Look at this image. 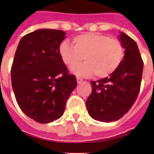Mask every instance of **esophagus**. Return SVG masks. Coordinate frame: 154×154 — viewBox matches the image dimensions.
Wrapping results in <instances>:
<instances>
[{"label":"esophagus","instance_id":"34e87169","mask_svg":"<svg viewBox=\"0 0 154 154\" xmlns=\"http://www.w3.org/2000/svg\"><path fill=\"white\" fill-rule=\"evenodd\" d=\"M77 84H81V83L83 82V79L81 78V77H77Z\"/></svg>","mask_w":154,"mask_h":154}]
</instances>
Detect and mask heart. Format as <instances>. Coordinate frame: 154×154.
I'll return each mask as SVG.
<instances>
[{
  "instance_id": "b5f03b06",
  "label": "heart",
  "mask_w": 154,
  "mask_h": 154,
  "mask_svg": "<svg viewBox=\"0 0 154 154\" xmlns=\"http://www.w3.org/2000/svg\"><path fill=\"white\" fill-rule=\"evenodd\" d=\"M73 45L63 42L59 47L60 58L65 65L73 66L81 61L86 62L72 68V72L82 77L104 78L114 72L122 63L124 48L119 40L98 32H86L72 39Z\"/></svg>"
}]
</instances>
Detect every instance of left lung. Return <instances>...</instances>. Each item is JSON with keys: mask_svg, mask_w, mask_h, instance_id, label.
<instances>
[{"mask_svg": "<svg viewBox=\"0 0 154 154\" xmlns=\"http://www.w3.org/2000/svg\"><path fill=\"white\" fill-rule=\"evenodd\" d=\"M118 40L125 49L121 65L109 77L91 82L92 94L86 101L90 117L100 122L119 120L131 109L140 91L144 64L137 45L122 32Z\"/></svg>", "mask_w": 154, "mask_h": 154, "instance_id": "left-lung-1", "label": "left lung"}]
</instances>
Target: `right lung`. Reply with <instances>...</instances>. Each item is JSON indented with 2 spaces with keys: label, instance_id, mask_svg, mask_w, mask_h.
<instances>
[{
  "label": "right lung",
  "instance_id": "1",
  "mask_svg": "<svg viewBox=\"0 0 154 154\" xmlns=\"http://www.w3.org/2000/svg\"><path fill=\"white\" fill-rule=\"evenodd\" d=\"M65 34L62 30H35L20 39L14 56L11 80L16 100L25 115L38 123L60 118L77 85L59 53Z\"/></svg>",
  "mask_w": 154,
  "mask_h": 154
}]
</instances>
